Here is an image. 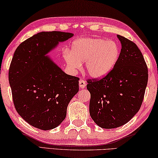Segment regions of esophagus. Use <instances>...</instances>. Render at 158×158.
Wrapping results in <instances>:
<instances>
[{
    "label": "esophagus",
    "mask_w": 158,
    "mask_h": 158,
    "mask_svg": "<svg viewBox=\"0 0 158 158\" xmlns=\"http://www.w3.org/2000/svg\"><path fill=\"white\" fill-rule=\"evenodd\" d=\"M86 85V82L84 81V80L81 79L79 81V86L81 87V89H84Z\"/></svg>",
    "instance_id": "1"
}]
</instances>
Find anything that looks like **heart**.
<instances>
[{
  "label": "heart",
  "mask_w": 158,
  "mask_h": 158,
  "mask_svg": "<svg viewBox=\"0 0 158 158\" xmlns=\"http://www.w3.org/2000/svg\"><path fill=\"white\" fill-rule=\"evenodd\" d=\"M120 56V48L114 41L101 38H81L71 44V52L65 51L64 59L72 71L85 63V70L93 77H101L110 73Z\"/></svg>",
  "instance_id": "1"
}]
</instances>
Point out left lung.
Masks as SVG:
<instances>
[{
    "mask_svg": "<svg viewBox=\"0 0 158 158\" xmlns=\"http://www.w3.org/2000/svg\"><path fill=\"white\" fill-rule=\"evenodd\" d=\"M121 44L116 66L101 80H87L90 93L89 114L106 129L121 127L139 111L148 73L142 53L135 43L117 35Z\"/></svg>",
    "mask_w": 158,
    "mask_h": 158,
    "instance_id": "8db88e82",
    "label": "left lung"
}]
</instances>
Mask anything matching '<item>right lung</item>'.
I'll list each match as a JSON object with an SVG mask.
<instances>
[{
  "label": "right lung",
  "instance_id": "add662e5",
  "mask_svg": "<svg viewBox=\"0 0 158 158\" xmlns=\"http://www.w3.org/2000/svg\"><path fill=\"white\" fill-rule=\"evenodd\" d=\"M73 34L42 31L16 48L8 73L13 103L22 118L32 127L51 130L66 116L67 106L79 90V78L70 76L48 55Z\"/></svg>",
  "mask_w": 158,
  "mask_h": 158
}]
</instances>
